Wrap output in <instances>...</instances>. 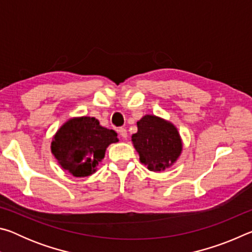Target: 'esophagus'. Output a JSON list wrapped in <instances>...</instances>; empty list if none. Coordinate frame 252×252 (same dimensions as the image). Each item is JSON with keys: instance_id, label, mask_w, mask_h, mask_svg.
Wrapping results in <instances>:
<instances>
[{"instance_id": "esophagus-1", "label": "esophagus", "mask_w": 252, "mask_h": 252, "mask_svg": "<svg viewBox=\"0 0 252 252\" xmlns=\"http://www.w3.org/2000/svg\"><path fill=\"white\" fill-rule=\"evenodd\" d=\"M118 132H119V134H120L123 139H126L127 132H126V130L125 129V127H120V129L118 130Z\"/></svg>"}]
</instances>
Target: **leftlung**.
Listing matches in <instances>:
<instances>
[{"label":"left lung","instance_id":"obj_1","mask_svg":"<svg viewBox=\"0 0 252 252\" xmlns=\"http://www.w3.org/2000/svg\"><path fill=\"white\" fill-rule=\"evenodd\" d=\"M138 132L132 134V143L140 161L150 171H163L178 160L182 151L180 134L171 122L147 114L136 122Z\"/></svg>","mask_w":252,"mask_h":252}]
</instances>
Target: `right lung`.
<instances>
[{
	"instance_id": "right-lung-1",
	"label": "right lung",
	"mask_w": 252,
	"mask_h": 252,
	"mask_svg": "<svg viewBox=\"0 0 252 252\" xmlns=\"http://www.w3.org/2000/svg\"><path fill=\"white\" fill-rule=\"evenodd\" d=\"M117 136L116 131L101 126L95 118H72L53 136L51 151L72 176L88 177L96 171L106 148L119 141Z\"/></svg>"
}]
</instances>
